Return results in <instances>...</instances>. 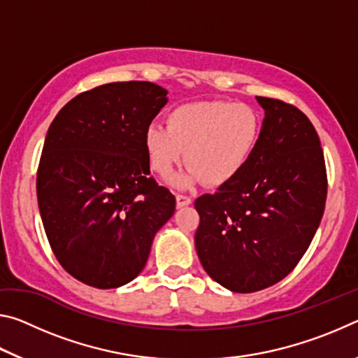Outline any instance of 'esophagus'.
Instances as JSON below:
<instances>
[{
  "mask_svg": "<svg viewBox=\"0 0 358 358\" xmlns=\"http://www.w3.org/2000/svg\"><path fill=\"white\" fill-rule=\"evenodd\" d=\"M191 203V197L185 196V194H177V207H187V205Z\"/></svg>",
  "mask_w": 358,
  "mask_h": 358,
  "instance_id": "34e87169",
  "label": "esophagus"
}]
</instances>
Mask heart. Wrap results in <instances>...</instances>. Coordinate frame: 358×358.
Masks as SVG:
<instances>
[{
    "label": "heart",
    "instance_id": "heart-1",
    "mask_svg": "<svg viewBox=\"0 0 358 358\" xmlns=\"http://www.w3.org/2000/svg\"><path fill=\"white\" fill-rule=\"evenodd\" d=\"M262 137V117L243 102L196 101L172 108L166 126L150 124L143 150L151 171L171 177L181 161L189 162L172 180L178 187L201 181L226 186L250 164Z\"/></svg>",
    "mask_w": 358,
    "mask_h": 358
}]
</instances>
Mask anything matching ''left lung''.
<instances>
[{"instance_id":"1","label":"left lung","mask_w":358,"mask_h":358,"mask_svg":"<svg viewBox=\"0 0 358 358\" xmlns=\"http://www.w3.org/2000/svg\"><path fill=\"white\" fill-rule=\"evenodd\" d=\"M265 110L262 137L238 178L196 201V251L210 278L250 294L286 278L306 252L327 199L324 151L305 113L280 99Z\"/></svg>"}]
</instances>
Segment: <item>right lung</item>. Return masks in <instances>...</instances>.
<instances>
[{
    "label": "right lung",
    "instance_id": "1",
    "mask_svg": "<svg viewBox=\"0 0 358 358\" xmlns=\"http://www.w3.org/2000/svg\"><path fill=\"white\" fill-rule=\"evenodd\" d=\"M166 104L156 83H106L71 99L47 131L36 178L42 224L58 262L88 286L134 280L173 215V194L150 177L143 150Z\"/></svg>",
    "mask_w": 358,
    "mask_h": 358
}]
</instances>
